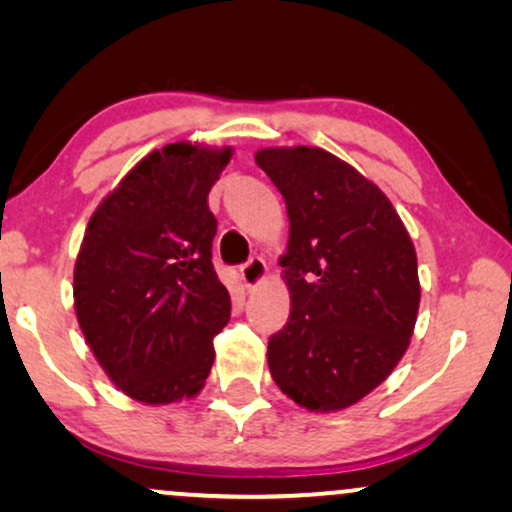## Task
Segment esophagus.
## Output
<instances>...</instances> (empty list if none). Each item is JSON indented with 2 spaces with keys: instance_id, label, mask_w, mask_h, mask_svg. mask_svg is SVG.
Instances as JSON below:
<instances>
[{
  "instance_id": "34e87169",
  "label": "esophagus",
  "mask_w": 512,
  "mask_h": 512,
  "mask_svg": "<svg viewBox=\"0 0 512 512\" xmlns=\"http://www.w3.org/2000/svg\"><path fill=\"white\" fill-rule=\"evenodd\" d=\"M240 275L247 289H256V286L265 279V275H268V265H265L261 256H251L240 268Z\"/></svg>"
}]
</instances>
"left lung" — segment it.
Masks as SVG:
<instances>
[{
    "label": "left lung",
    "instance_id": "1",
    "mask_svg": "<svg viewBox=\"0 0 512 512\" xmlns=\"http://www.w3.org/2000/svg\"><path fill=\"white\" fill-rule=\"evenodd\" d=\"M256 165L282 193L279 265L291 317L268 342L272 380L312 412L342 410L387 380L415 331L417 254L387 195L317 146H272Z\"/></svg>",
    "mask_w": 512,
    "mask_h": 512
}]
</instances>
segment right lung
Masks as SVG:
<instances>
[{
  "label": "right lung",
  "instance_id": "add662e5",
  "mask_svg": "<svg viewBox=\"0 0 512 512\" xmlns=\"http://www.w3.org/2000/svg\"><path fill=\"white\" fill-rule=\"evenodd\" d=\"M233 149L151 151L90 216L74 265L76 319L118 389L149 405L191 398L214 363L230 296L212 265L207 195Z\"/></svg>",
  "mask_w": 512,
  "mask_h": 512
}]
</instances>
